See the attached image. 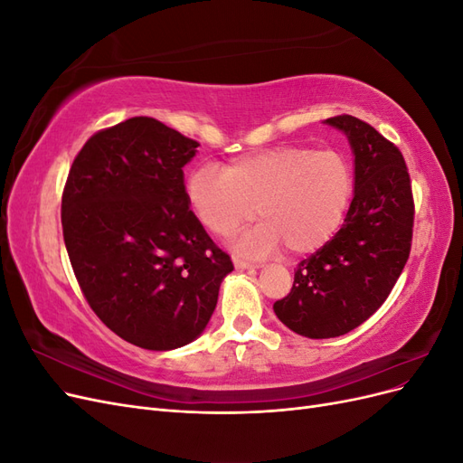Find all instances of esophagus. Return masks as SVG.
Instances as JSON below:
<instances>
[{
    "label": "esophagus",
    "instance_id": "34e87169",
    "mask_svg": "<svg viewBox=\"0 0 463 463\" xmlns=\"http://www.w3.org/2000/svg\"><path fill=\"white\" fill-rule=\"evenodd\" d=\"M233 266L237 270H253V269H257V264L249 262L245 259H240V257H233Z\"/></svg>",
    "mask_w": 463,
    "mask_h": 463
}]
</instances>
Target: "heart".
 Masks as SVG:
<instances>
[{
	"mask_svg": "<svg viewBox=\"0 0 463 463\" xmlns=\"http://www.w3.org/2000/svg\"><path fill=\"white\" fill-rule=\"evenodd\" d=\"M355 193L352 162L340 150L279 145L230 164H199L187 174L185 197L201 226L232 237L249 220L259 226L240 249L264 255L286 247L313 255L338 233Z\"/></svg>",
	"mask_w": 463,
	"mask_h": 463,
	"instance_id": "1",
	"label": "heart"
}]
</instances>
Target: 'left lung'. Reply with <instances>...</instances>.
<instances>
[{"instance_id":"1","label":"left lung","mask_w":463,"mask_h":463,"mask_svg":"<svg viewBox=\"0 0 463 463\" xmlns=\"http://www.w3.org/2000/svg\"><path fill=\"white\" fill-rule=\"evenodd\" d=\"M347 135L355 193L334 240L298 264L276 317L305 338H335L376 313L410 259L413 193L400 148L354 116L326 119Z\"/></svg>"}]
</instances>
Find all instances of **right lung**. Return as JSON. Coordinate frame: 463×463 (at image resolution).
<instances>
[{"mask_svg":"<svg viewBox=\"0 0 463 463\" xmlns=\"http://www.w3.org/2000/svg\"><path fill=\"white\" fill-rule=\"evenodd\" d=\"M199 143L154 118L94 133L69 170L63 240L90 309L119 338L167 352L193 342L233 270L189 210Z\"/></svg>","mask_w":463,"mask_h":463,"instance_id":"right-lung-1","label":"right lung"}]
</instances>
